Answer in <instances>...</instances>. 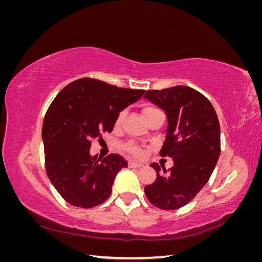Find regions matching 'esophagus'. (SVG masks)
Wrapping results in <instances>:
<instances>
[{
  "label": "esophagus",
  "mask_w": 262,
  "mask_h": 262,
  "mask_svg": "<svg viewBox=\"0 0 262 262\" xmlns=\"http://www.w3.org/2000/svg\"><path fill=\"white\" fill-rule=\"evenodd\" d=\"M128 166H129V167H131V168H139V167H142V166H143V164L138 163V162H132V161H129Z\"/></svg>",
  "instance_id": "obj_1"
}]
</instances>
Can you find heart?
<instances>
[{"label":"heart","instance_id":"heart-1","mask_svg":"<svg viewBox=\"0 0 262 262\" xmlns=\"http://www.w3.org/2000/svg\"><path fill=\"white\" fill-rule=\"evenodd\" d=\"M158 112H161V110L158 109V108H156V107H154V106H145L143 109H142V114H143V117H144L145 120H147L149 117H152L153 115H155ZM124 116H125V112L119 113V115H118V117L116 119V122H115V125L117 126V128H118V126L121 125L123 119H124ZM124 149L128 153L132 154L133 156H137V157H140V156H142V154H143V152H142V149L138 145L134 144V143L125 144L124 145Z\"/></svg>","mask_w":262,"mask_h":262}]
</instances>
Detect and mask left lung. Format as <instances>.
<instances>
[{"mask_svg":"<svg viewBox=\"0 0 262 262\" xmlns=\"http://www.w3.org/2000/svg\"><path fill=\"white\" fill-rule=\"evenodd\" d=\"M146 99L167 116L166 139L161 156H169L173 166L144 188L148 201L163 210H177L191 201L209 181L221 154L220 122L210 100L188 86L147 91Z\"/></svg>","mask_w":262,"mask_h":262,"instance_id":"left-lung-1","label":"left lung"}]
</instances>
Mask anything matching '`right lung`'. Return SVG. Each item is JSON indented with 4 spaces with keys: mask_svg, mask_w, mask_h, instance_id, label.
<instances>
[{
    "mask_svg": "<svg viewBox=\"0 0 262 262\" xmlns=\"http://www.w3.org/2000/svg\"><path fill=\"white\" fill-rule=\"evenodd\" d=\"M145 91L117 87L84 77L67 85L47 110L42 124L46 171L71 205L89 209L104 203L117 173L128 166L118 154L91 156L92 140L112 132L119 113Z\"/></svg>",
    "mask_w": 262,
    "mask_h": 262,
    "instance_id": "obj_1",
    "label": "right lung"
}]
</instances>
